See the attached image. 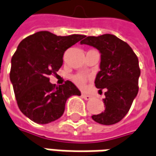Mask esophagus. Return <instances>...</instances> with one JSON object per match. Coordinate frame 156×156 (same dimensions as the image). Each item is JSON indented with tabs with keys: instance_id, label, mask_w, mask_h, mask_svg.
<instances>
[{
	"instance_id": "1",
	"label": "esophagus",
	"mask_w": 156,
	"mask_h": 156,
	"mask_svg": "<svg viewBox=\"0 0 156 156\" xmlns=\"http://www.w3.org/2000/svg\"><path fill=\"white\" fill-rule=\"evenodd\" d=\"M82 98H84L85 100H90V98H91V96H90V95H86V94H82Z\"/></svg>"
}]
</instances>
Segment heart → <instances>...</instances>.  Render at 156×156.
Segmentation results:
<instances>
[{"instance_id": "heart-1", "label": "heart", "mask_w": 156, "mask_h": 156, "mask_svg": "<svg viewBox=\"0 0 156 156\" xmlns=\"http://www.w3.org/2000/svg\"><path fill=\"white\" fill-rule=\"evenodd\" d=\"M74 82L76 83L77 86H79V87H83V86L85 85L86 78H85V76H83V75H77V76H75L74 78Z\"/></svg>"}]
</instances>
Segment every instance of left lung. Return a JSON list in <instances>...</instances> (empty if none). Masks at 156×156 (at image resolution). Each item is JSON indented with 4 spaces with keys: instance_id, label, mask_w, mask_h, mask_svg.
<instances>
[{
    "instance_id": "obj_1",
    "label": "left lung",
    "mask_w": 156,
    "mask_h": 156,
    "mask_svg": "<svg viewBox=\"0 0 156 156\" xmlns=\"http://www.w3.org/2000/svg\"><path fill=\"white\" fill-rule=\"evenodd\" d=\"M80 43L95 47L101 54L95 85L106 89L105 111L93 115L92 119L106 126L116 124L128 112L138 94L140 70L136 54L128 44L112 34L85 36Z\"/></svg>"
}]
</instances>
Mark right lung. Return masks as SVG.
I'll use <instances>...</instances> for the list:
<instances>
[{
  "instance_id": "1",
  "label": "right lung",
  "mask_w": 156,
  "mask_h": 156,
  "mask_svg": "<svg viewBox=\"0 0 156 156\" xmlns=\"http://www.w3.org/2000/svg\"><path fill=\"white\" fill-rule=\"evenodd\" d=\"M82 37L38 31L20 42L11 58L9 77L20 111L30 120L37 124L57 120L64 113L66 100L81 96L72 82L56 87L49 75L58 72L64 52Z\"/></svg>"
}]
</instances>
